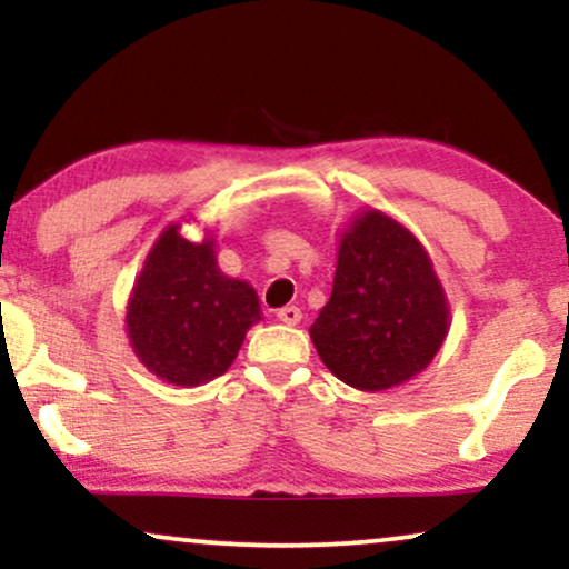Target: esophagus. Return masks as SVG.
Wrapping results in <instances>:
<instances>
[{
	"instance_id": "1",
	"label": "esophagus",
	"mask_w": 569,
	"mask_h": 569,
	"mask_svg": "<svg viewBox=\"0 0 569 569\" xmlns=\"http://www.w3.org/2000/svg\"><path fill=\"white\" fill-rule=\"evenodd\" d=\"M278 321H283V323H289V326L299 323V321H302V310H299V307H293V305L280 307V310H278Z\"/></svg>"
}]
</instances>
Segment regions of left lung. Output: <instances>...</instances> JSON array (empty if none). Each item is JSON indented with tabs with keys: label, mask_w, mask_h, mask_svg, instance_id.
<instances>
[{
	"label": "left lung",
	"mask_w": 569,
	"mask_h": 569,
	"mask_svg": "<svg viewBox=\"0 0 569 569\" xmlns=\"http://www.w3.org/2000/svg\"><path fill=\"white\" fill-rule=\"evenodd\" d=\"M447 321L428 253L398 221L369 211L339 243L331 297L310 337L331 375L358 390H385L433 361Z\"/></svg>",
	"instance_id": "left-lung-1"
}]
</instances>
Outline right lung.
<instances>
[{
  "mask_svg": "<svg viewBox=\"0 0 569 569\" xmlns=\"http://www.w3.org/2000/svg\"><path fill=\"white\" fill-rule=\"evenodd\" d=\"M253 321L257 291L221 276L211 240L189 243L168 227L128 305V337L141 363L173 385L213 380L230 369Z\"/></svg>",
  "mask_w": 569,
  "mask_h": 569,
  "instance_id": "right-lung-1",
  "label": "right lung"
}]
</instances>
